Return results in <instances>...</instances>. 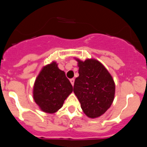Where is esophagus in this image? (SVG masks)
Returning <instances> with one entry per match:
<instances>
[{
    "instance_id": "1",
    "label": "esophagus",
    "mask_w": 147,
    "mask_h": 147,
    "mask_svg": "<svg viewBox=\"0 0 147 147\" xmlns=\"http://www.w3.org/2000/svg\"><path fill=\"white\" fill-rule=\"evenodd\" d=\"M74 81H75V80H74V78L70 80V82H71V85H72L73 86H74Z\"/></svg>"
}]
</instances>
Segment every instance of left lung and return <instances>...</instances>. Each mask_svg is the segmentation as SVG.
Wrapping results in <instances>:
<instances>
[{"label": "left lung", "instance_id": "obj_1", "mask_svg": "<svg viewBox=\"0 0 147 147\" xmlns=\"http://www.w3.org/2000/svg\"><path fill=\"white\" fill-rule=\"evenodd\" d=\"M76 61L80 75L75 80L74 92L85 115L91 119L98 118L113 102L115 83L108 71L96 59Z\"/></svg>", "mask_w": 147, "mask_h": 147}]
</instances>
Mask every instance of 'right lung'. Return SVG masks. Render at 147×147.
Wrapping results in <instances>:
<instances>
[{"instance_id":"1","label":"right lung","mask_w":147,"mask_h":147,"mask_svg":"<svg viewBox=\"0 0 147 147\" xmlns=\"http://www.w3.org/2000/svg\"><path fill=\"white\" fill-rule=\"evenodd\" d=\"M73 87L63 71L53 62L42 67L35 80L33 97L40 110L54 113L61 108Z\"/></svg>"}]
</instances>
